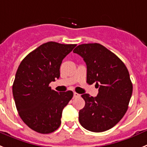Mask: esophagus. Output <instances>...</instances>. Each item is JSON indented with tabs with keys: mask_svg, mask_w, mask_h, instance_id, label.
<instances>
[{
	"mask_svg": "<svg viewBox=\"0 0 147 147\" xmlns=\"http://www.w3.org/2000/svg\"><path fill=\"white\" fill-rule=\"evenodd\" d=\"M73 95H74V98H78V97H80V95H79L78 93H76V92H74Z\"/></svg>",
	"mask_w": 147,
	"mask_h": 147,
	"instance_id": "1",
	"label": "esophagus"
}]
</instances>
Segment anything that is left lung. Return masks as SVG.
<instances>
[{
    "mask_svg": "<svg viewBox=\"0 0 147 147\" xmlns=\"http://www.w3.org/2000/svg\"><path fill=\"white\" fill-rule=\"evenodd\" d=\"M86 64V82L99 86L96 97L81 95L85 106L79 111V122L94 132L107 131L115 126L128 109L132 84L123 61L100 43H85L73 50Z\"/></svg>",
    "mask_w": 147,
    "mask_h": 147,
    "instance_id": "8db88e82",
    "label": "left lung"
}]
</instances>
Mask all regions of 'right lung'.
<instances>
[{"instance_id":"obj_1","label":"right lung","mask_w":147,"mask_h":147,"mask_svg":"<svg viewBox=\"0 0 147 147\" xmlns=\"http://www.w3.org/2000/svg\"><path fill=\"white\" fill-rule=\"evenodd\" d=\"M75 47L47 42L28 54L19 65L12 86L15 105L22 121L35 132L49 134L61 125L62 111L73 92H58L49 84L59 78L62 61Z\"/></svg>"}]
</instances>
